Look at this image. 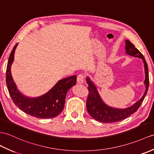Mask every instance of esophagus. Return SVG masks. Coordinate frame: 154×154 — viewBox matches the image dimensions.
Wrapping results in <instances>:
<instances>
[{
    "label": "esophagus",
    "instance_id": "esophagus-1",
    "mask_svg": "<svg viewBox=\"0 0 154 154\" xmlns=\"http://www.w3.org/2000/svg\"><path fill=\"white\" fill-rule=\"evenodd\" d=\"M84 79H85V76L83 75V74H80V75H79L78 77H77V83H78L79 84H82V83H83Z\"/></svg>",
    "mask_w": 154,
    "mask_h": 154
}]
</instances>
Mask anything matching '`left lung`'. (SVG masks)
Here are the masks:
<instances>
[{
  "label": "left lung",
  "mask_w": 154,
  "mask_h": 154,
  "mask_svg": "<svg viewBox=\"0 0 154 154\" xmlns=\"http://www.w3.org/2000/svg\"><path fill=\"white\" fill-rule=\"evenodd\" d=\"M125 53L128 55L132 56L135 58H141L144 62L145 79L144 84L145 85L146 90L142 98L128 108L119 109L113 108L107 105L102 100L100 95L99 94L98 89L90 77H86L87 83L88 85V96L87 100V109L90 116L96 121L102 123H113L117 122L130 116L131 114L137 112L140 106L147 93L149 87V75L148 67L144 56L135 47L134 45L128 40L125 41Z\"/></svg>",
  "instance_id": "8db88e82"
}]
</instances>
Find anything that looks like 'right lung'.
Returning a JSON list of instances; mask_svg holds the SVG:
<instances>
[{
  "label": "right lung",
  "mask_w": 154,
  "mask_h": 154,
  "mask_svg": "<svg viewBox=\"0 0 154 154\" xmlns=\"http://www.w3.org/2000/svg\"><path fill=\"white\" fill-rule=\"evenodd\" d=\"M17 43L10 54L7 64L6 81L9 94L15 105L26 113L40 119L56 117L62 112L65 104L66 96L69 89L75 85L77 76L73 75L58 81L45 94L35 98L28 97L18 90L11 74Z\"/></svg>",
  "instance_id": "obj_1"
}]
</instances>
